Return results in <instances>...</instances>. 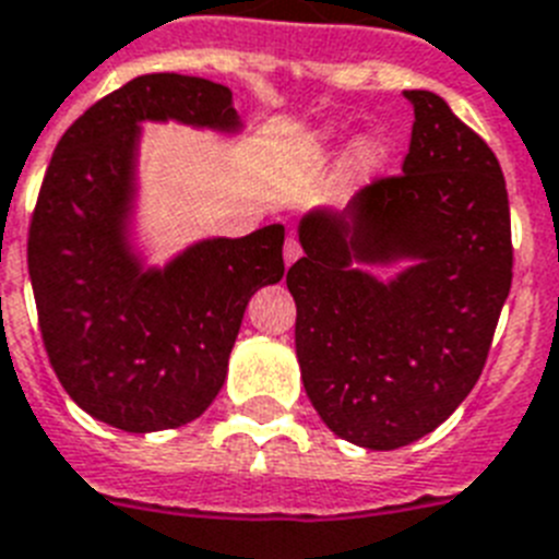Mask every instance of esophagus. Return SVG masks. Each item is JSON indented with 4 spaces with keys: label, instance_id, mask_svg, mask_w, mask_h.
<instances>
[{
    "label": "esophagus",
    "instance_id": "obj_1",
    "mask_svg": "<svg viewBox=\"0 0 559 559\" xmlns=\"http://www.w3.org/2000/svg\"><path fill=\"white\" fill-rule=\"evenodd\" d=\"M298 259H300V245H298V239H295V236H289V239H286V245H284L286 266L295 264V261H298Z\"/></svg>",
    "mask_w": 559,
    "mask_h": 559
}]
</instances>
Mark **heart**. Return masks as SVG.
Instances as JSON below:
<instances>
[{
	"mask_svg": "<svg viewBox=\"0 0 559 559\" xmlns=\"http://www.w3.org/2000/svg\"><path fill=\"white\" fill-rule=\"evenodd\" d=\"M380 159H382V152L377 148V145L366 143V145H360V148H357V165H360V168H366V171L380 163Z\"/></svg>",
	"mask_w": 559,
	"mask_h": 559,
	"instance_id": "1",
	"label": "heart"
}]
</instances>
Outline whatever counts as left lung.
Here are the masks:
<instances>
[{
    "label": "left lung",
    "instance_id": "1",
    "mask_svg": "<svg viewBox=\"0 0 559 559\" xmlns=\"http://www.w3.org/2000/svg\"><path fill=\"white\" fill-rule=\"evenodd\" d=\"M405 98L416 120L400 177L373 179L346 211L307 213L286 273L307 396L368 450L405 448L467 400L512 286L498 157L439 95ZM405 258L391 282L350 266Z\"/></svg>",
    "mask_w": 559,
    "mask_h": 559
}]
</instances>
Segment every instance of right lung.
Wrapping results in <instances>:
<instances>
[{
  "mask_svg": "<svg viewBox=\"0 0 559 559\" xmlns=\"http://www.w3.org/2000/svg\"><path fill=\"white\" fill-rule=\"evenodd\" d=\"M143 120L239 132L233 92L154 72L92 104L58 140L27 239L38 329L92 419L152 433L188 425L225 385L247 300L284 275V225L205 239L163 270L129 245Z\"/></svg>",
  "mask_w": 559,
  "mask_h": 559,
  "instance_id": "obj_1",
  "label": "right lung"
}]
</instances>
